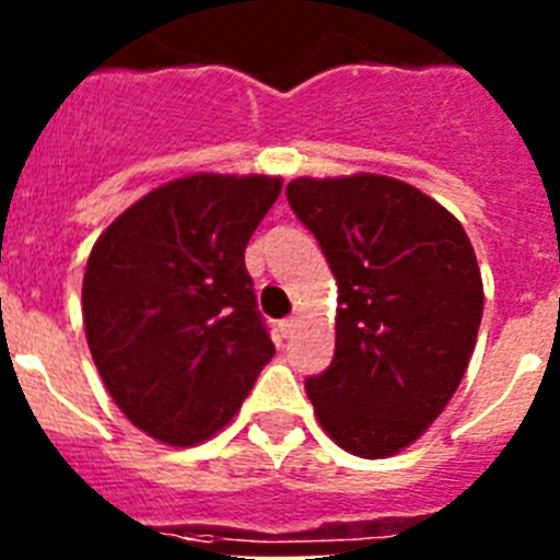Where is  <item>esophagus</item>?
I'll return each mask as SVG.
<instances>
[{
    "label": "esophagus",
    "mask_w": 560,
    "mask_h": 560,
    "mask_svg": "<svg viewBox=\"0 0 560 560\" xmlns=\"http://www.w3.org/2000/svg\"><path fill=\"white\" fill-rule=\"evenodd\" d=\"M294 328H296L294 316H291V319H283V323H277V330H280V336H283V339H289V336L294 334Z\"/></svg>",
    "instance_id": "34e87169"
}]
</instances>
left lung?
I'll list each match as a JSON object with an SVG mask.
<instances>
[{
    "label": "left lung",
    "mask_w": 560,
    "mask_h": 560,
    "mask_svg": "<svg viewBox=\"0 0 560 560\" xmlns=\"http://www.w3.org/2000/svg\"><path fill=\"white\" fill-rule=\"evenodd\" d=\"M285 196L339 285L334 361L305 393L336 446L393 457L432 427L471 361L485 305L471 241L393 176H300Z\"/></svg>",
    "instance_id": "left-lung-1"
}]
</instances>
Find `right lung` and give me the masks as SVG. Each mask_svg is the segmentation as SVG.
I'll list each match as a JSON object with an SVG mask.
<instances>
[{
  "instance_id": "obj_1",
  "label": "right lung",
  "mask_w": 560,
  "mask_h": 560,
  "mask_svg": "<svg viewBox=\"0 0 560 560\" xmlns=\"http://www.w3.org/2000/svg\"><path fill=\"white\" fill-rule=\"evenodd\" d=\"M280 176L192 173L133 201L92 246L83 328L133 427L167 446L224 429L275 355L244 252Z\"/></svg>"
}]
</instances>
